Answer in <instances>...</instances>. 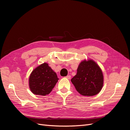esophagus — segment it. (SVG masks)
I'll list each match as a JSON object with an SVG mask.
<instances>
[{"instance_id":"obj_1","label":"esophagus","mask_w":130,"mask_h":130,"mask_svg":"<svg viewBox=\"0 0 130 130\" xmlns=\"http://www.w3.org/2000/svg\"><path fill=\"white\" fill-rule=\"evenodd\" d=\"M66 77L67 78H68V79H70V78H71V76H70V75H67V76H66Z\"/></svg>"}]
</instances>
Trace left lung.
Wrapping results in <instances>:
<instances>
[{
	"label": "left lung",
	"mask_w": 130,
	"mask_h": 130,
	"mask_svg": "<svg viewBox=\"0 0 130 130\" xmlns=\"http://www.w3.org/2000/svg\"><path fill=\"white\" fill-rule=\"evenodd\" d=\"M71 81L80 94L90 96L100 92L104 84V76L101 69L95 62L84 60L78 66L77 74Z\"/></svg>",
	"instance_id": "obj_1"
}]
</instances>
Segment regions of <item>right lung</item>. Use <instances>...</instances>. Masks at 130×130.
I'll use <instances>...</instances> for the list:
<instances>
[{"mask_svg": "<svg viewBox=\"0 0 130 130\" xmlns=\"http://www.w3.org/2000/svg\"><path fill=\"white\" fill-rule=\"evenodd\" d=\"M58 78L55 72L44 63L35 68L29 77V87L34 94L45 96L55 87Z\"/></svg>", "mask_w": 130, "mask_h": 130, "instance_id": "right-lung-1", "label": "right lung"}]
</instances>
